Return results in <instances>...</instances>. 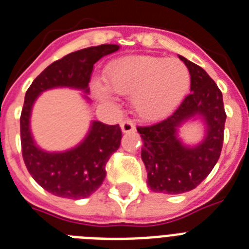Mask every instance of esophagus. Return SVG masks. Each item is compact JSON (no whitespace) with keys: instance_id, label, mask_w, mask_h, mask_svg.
<instances>
[{"instance_id":"esophagus-1","label":"esophagus","mask_w":249,"mask_h":249,"mask_svg":"<svg viewBox=\"0 0 249 249\" xmlns=\"http://www.w3.org/2000/svg\"><path fill=\"white\" fill-rule=\"evenodd\" d=\"M121 130H123V133H132L136 130V125L132 120L126 119V120L121 121Z\"/></svg>"}]
</instances>
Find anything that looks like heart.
<instances>
[{"label": "heart", "instance_id": "obj_1", "mask_svg": "<svg viewBox=\"0 0 249 249\" xmlns=\"http://www.w3.org/2000/svg\"><path fill=\"white\" fill-rule=\"evenodd\" d=\"M107 79L115 91L132 95L133 107L143 119L165 116L185 97L190 86L186 64L176 58L137 55L121 59L107 68ZM93 91L108 98L111 89L105 80L93 81Z\"/></svg>", "mask_w": 249, "mask_h": 249}]
</instances>
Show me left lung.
I'll use <instances>...</instances> for the list:
<instances>
[{"mask_svg": "<svg viewBox=\"0 0 249 249\" xmlns=\"http://www.w3.org/2000/svg\"><path fill=\"white\" fill-rule=\"evenodd\" d=\"M179 59L191 76L190 93L170 116L156 124L137 126L143 140L142 160L147 185L156 193L182 194L195 189L220 159L224 143L225 112L222 93L208 73L183 56ZM199 114L206 120L207 136L196 148H185L177 138V128Z\"/></svg>", "mask_w": 249, "mask_h": 249, "instance_id": "left-lung-1", "label": "left lung"}]
</instances>
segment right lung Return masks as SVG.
Wrapping results in <instances>:
<instances>
[{
  "label": "right lung",
  "instance_id": "add662e5",
  "mask_svg": "<svg viewBox=\"0 0 249 249\" xmlns=\"http://www.w3.org/2000/svg\"><path fill=\"white\" fill-rule=\"evenodd\" d=\"M119 50L117 45H99L71 53L45 68L27 90L20 115L21 155L29 174L53 195L83 199L95 193L106 177V164L120 147L121 128L94 121L89 136L73 150L49 154L37 147L29 130V116L38 94L55 86H71L88 93L94 64Z\"/></svg>",
  "mask_w": 249,
  "mask_h": 249
}]
</instances>
